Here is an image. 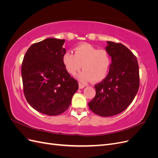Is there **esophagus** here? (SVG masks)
<instances>
[{
	"mask_svg": "<svg viewBox=\"0 0 158 158\" xmlns=\"http://www.w3.org/2000/svg\"><path fill=\"white\" fill-rule=\"evenodd\" d=\"M78 85H79V88L80 89H82V88H84L85 87V85L84 84H82L81 83H79Z\"/></svg>",
	"mask_w": 158,
	"mask_h": 158,
	"instance_id": "1",
	"label": "esophagus"
}]
</instances>
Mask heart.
Returning a JSON list of instances; mask_svg holds the SVG:
<instances>
[{
    "label": "heart",
    "mask_w": 158,
    "mask_h": 158,
    "mask_svg": "<svg viewBox=\"0 0 158 158\" xmlns=\"http://www.w3.org/2000/svg\"><path fill=\"white\" fill-rule=\"evenodd\" d=\"M74 55L66 51L62 57L65 69L72 75L82 67L84 69L78 74V79L82 82L92 80L98 82L106 77L111 64L108 52L105 49H98L88 44H82L74 48Z\"/></svg>",
    "instance_id": "heart-1"
}]
</instances>
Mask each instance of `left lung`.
<instances>
[{
    "label": "left lung",
    "instance_id": "1",
    "mask_svg": "<svg viewBox=\"0 0 158 158\" xmlns=\"http://www.w3.org/2000/svg\"><path fill=\"white\" fill-rule=\"evenodd\" d=\"M106 50L111 57L106 78L95 85L96 94L88 103L91 111L102 117L121 113L130 105L139 88L136 57L121 44L107 41Z\"/></svg>",
    "mask_w": 158,
    "mask_h": 158
}]
</instances>
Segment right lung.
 Listing matches in <instances>:
<instances>
[{"label":"right lung","instance_id":"right-lung-1","mask_svg":"<svg viewBox=\"0 0 158 158\" xmlns=\"http://www.w3.org/2000/svg\"><path fill=\"white\" fill-rule=\"evenodd\" d=\"M64 40L47 38L30 46L22 64L23 92L30 106L43 114L55 116L68 109L78 82L62 61Z\"/></svg>","mask_w":158,"mask_h":158}]
</instances>
